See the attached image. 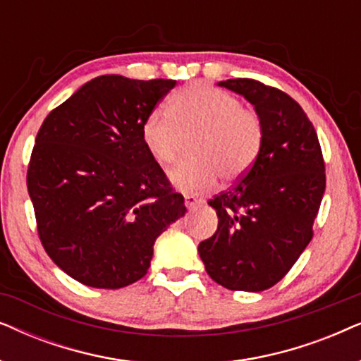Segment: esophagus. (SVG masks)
<instances>
[{"label":"esophagus","instance_id":"obj_1","mask_svg":"<svg viewBox=\"0 0 361 361\" xmlns=\"http://www.w3.org/2000/svg\"><path fill=\"white\" fill-rule=\"evenodd\" d=\"M202 202H204V200H202L200 197H197V195H192V194L185 195V207H187V209H194V207L202 204Z\"/></svg>","mask_w":361,"mask_h":361}]
</instances>
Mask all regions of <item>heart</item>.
Instances as JSON below:
<instances>
[{
  "instance_id": "heart-1",
  "label": "heart",
  "mask_w": 361,
  "mask_h": 361,
  "mask_svg": "<svg viewBox=\"0 0 361 361\" xmlns=\"http://www.w3.org/2000/svg\"><path fill=\"white\" fill-rule=\"evenodd\" d=\"M264 121L253 108L241 106L231 93L205 83L180 88L169 110L154 108L141 125V140L159 164H172L190 145V159L171 172V180L187 194L209 190L221 176L233 182L258 161L264 145Z\"/></svg>"
}]
</instances>
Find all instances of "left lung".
<instances>
[{"label":"left lung","instance_id":"left-lung-1","mask_svg":"<svg viewBox=\"0 0 361 361\" xmlns=\"http://www.w3.org/2000/svg\"><path fill=\"white\" fill-rule=\"evenodd\" d=\"M219 85L255 105L266 135L255 166L209 202L219 228L199 255L215 283L259 293L279 283L312 240L325 192L324 156L314 125L288 93L253 78Z\"/></svg>","mask_w":361,"mask_h":361}]
</instances>
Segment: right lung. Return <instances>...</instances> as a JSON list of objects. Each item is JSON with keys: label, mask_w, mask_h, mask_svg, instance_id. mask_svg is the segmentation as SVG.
<instances>
[{"label": "right lung", "mask_w": 361, "mask_h": 361, "mask_svg": "<svg viewBox=\"0 0 361 361\" xmlns=\"http://www.w3.org/2000/svg\"><path fill=\"white\" fill-rule=\"evenodd\" d=\"M176 80L102 75L49 113L27 167L39 240L78 283L141 279L157 236L185 215L184 197L146 149L141 125Z\"/></svg>", "instance_id": "right-lung-1"}]
</instances>
